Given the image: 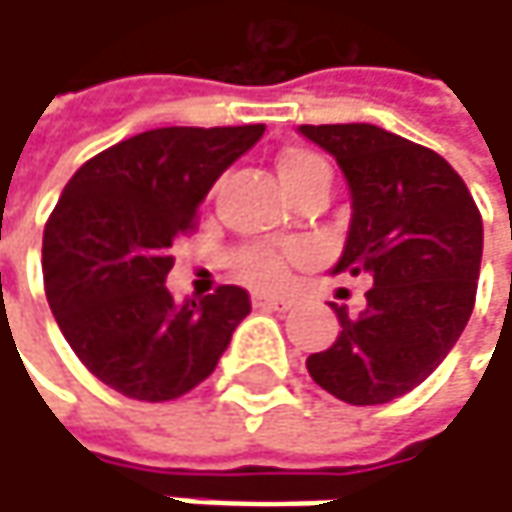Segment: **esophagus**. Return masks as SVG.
<instances>
[{
    "label": "esophagus",
    "instance_id": "1",
    "mask_svg": "<svg viewBox=\"0 0 512 512\" xmlns=\"http://www.w3.org/2000/svg\"><path fill=\"white\" fill-rule=\"evenodd\" d=\"M252 305L255 308H263V311H287L293 302L284 299V296H266V293H255L252 296Z\"/></svg>",
    "mask_w": 512,
    "mask_h": 512
}]
</instances>
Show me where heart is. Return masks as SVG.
Segmentation results:
<instances>
[{
  "instance_id": "obj_1",
  "label": "heart",
  "mask_w": 512,
  "mask_h": 512,
  "mask_svg": "<svg viewBox=\"0 0 512 512\" xmlns=\"http://www.w3.org/2000/svg\"><path fill=\"white\" fill-rule=\"evenodd\" d=\"M278 177L293 198L296 192L308 186H326L332 183V165L326 156L311 148H284L278 154ZM237 269L240 275L255 287H278L287 275V255L275 252L269 246H246L237 252Z\"/></svg>"
}]
</instances>
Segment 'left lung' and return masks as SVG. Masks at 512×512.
<instances>
[{"label":"left lung","instance_id":"left-lung-1","mask_svg":"<svg viewBox=\"0 0 512 512\" xmlns=\"http://www.w3.org/2000/svg\"><path fill=\"white\" fill-rule=\"evenodd\" d=\"M338 159L353 219L335 272H367V308L341 320L338 341L308 356L311 379L353 406L421 385L471 317L483 255L480 210L448 159L373 124H302Z\"/></svg>","mask_w":512,"mask_h":512}]
</instances>
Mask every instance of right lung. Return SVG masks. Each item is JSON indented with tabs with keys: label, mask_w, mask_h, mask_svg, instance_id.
I'll list each match as a JSON object with an SVG mask.
<instances>
[{
	"label": "right lung",
	"mask_w": 512,
	"mask_h": 512,
	"mask_svg": "<svg viewBox=\"0 0 512 512\" xmlns=\"http://www.w3.org/2000/svg\"><path fill=\"white\" fill-rule=\"evenodd\" d=\"M243 127H159L91 156L44 228V290L76 358L124 397L162 403L204 382L252 311L222 284L174 302L171 243L192 234L219 174L263 136Z\"/></svg>",
	"instance_id": "right-lung-1"
}]
</instances>
